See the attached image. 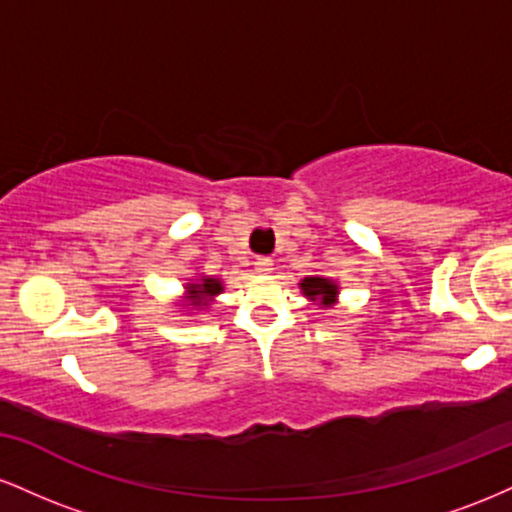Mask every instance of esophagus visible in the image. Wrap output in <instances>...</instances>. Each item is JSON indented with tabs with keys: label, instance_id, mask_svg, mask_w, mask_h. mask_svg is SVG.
<instances>
[{
	"label": "esophagus",
	"instance_id": "obj_1",
	"mask_svg": "<svg viewBox=\"0 0 512 512\" xmlns=\"http://www.w3.org/2000/svg\"><path fill=\"white\" fill-rule=\"evenodd\" d=\"M274 269V262L269 257H257L255 260V272L257 274H269Z\"/></svg>",
	"mask_w": 512,
	"mask_h": 512
}]
</instances>
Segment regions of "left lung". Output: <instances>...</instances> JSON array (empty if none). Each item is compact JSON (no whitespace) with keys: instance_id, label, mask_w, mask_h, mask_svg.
I'll list each match as a JSON object with an SVG mask.
<instances>
[{"instance_id":"1","label":"left lung","mask_w":512,"mask_h":512,"mask_svg":"<svg viewBox=\"0 0 512 512\" xmlns=\"http://www.w3.org/2000/svg\"><path fill=\"white\" fill-rule=\"evenodd\" d=\"M303 296H308L310 301H320V305H332L337 301L339 286L334 284L332 279H325V276H305L301 281Z\"/></svg>"}]
</instances>
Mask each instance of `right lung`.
I'll return each instance as SVG.
<instances>
[{"instance_id":"add662e5","label":"right lung","mask_w":512,"mask_h":512,"mask_svg":"<svg viewBox=\"0 0 512 512\" xmlns=\"http://www.w3.org/2000/svg\"><path fill=\"white\" fill-rule=\"evenodd\" d=\"M223 291V284L219 279H211V276H202V279L190 281L185 284V301L192 305V308L202 310L214 301V296H219Z\"/></svg>"}]
</instances>
